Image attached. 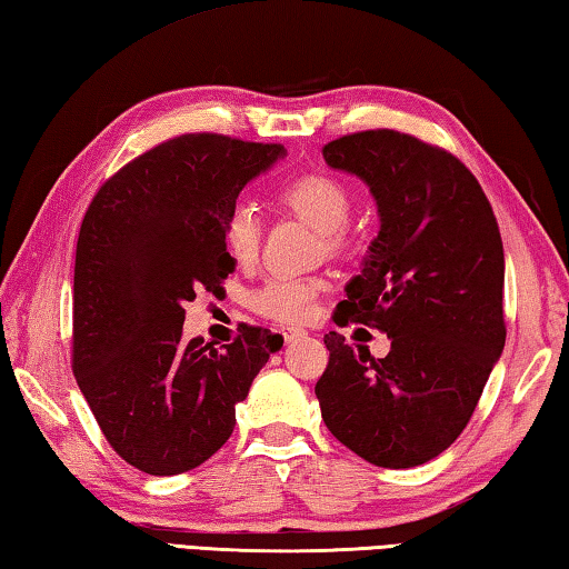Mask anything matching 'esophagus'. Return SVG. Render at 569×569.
Segmentation results:
<instances>
[{
    "label": "esophagus",
    "instance_id": "esophagus-1",
    "mask_svg": "<svg viewBox=\"0 0 569 569\" xmlns=\"http://www.w3.org/2000/svg\"><path fill=\"white\" fill-rule=\"evenodd\" d=\"M305 335H307L305 330H292V327H290V330H282V337H284V342H287V345H295V342H300Z\"/></svg>",
    "mask_w": 569,
    "mask_h": 569
}]
</instances>
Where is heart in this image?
<instances>
[{"mask_svg":"<svg viewBox=\"0 0 569 569\" xmlns=\"http://www.w3.org/2000/svg\"><path fill=\"white\" fill-rule=\"evenodd\" d=\"M284 207H290L305 219H310L315 227L325 232L327 247L337 252L347 244V222H350L355 197L342 179L327 172H310L287 184L282 189ZM222 237L239 264L254 262L262 244V219L257 214L252 202L239 199L224 217ZM322 290V282L315 277H292L274 274L264 279L257 290L249 295V305L267 320L297 325L305 322L312 315L315 297Z\"/></svg>","mask_w":569,"mask_h":569,"instance_id":"obj_1","label":"heart"}]
</instances>
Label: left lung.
Returning a JSON list of instances; mask_svg holds the SVG:
<instances>
[{
	"label": "left lung",
	"mask_w": 569,
	"mask_h": 569,
	"mask_svg": "<svg viewBox=\"0 0 569 569\" xmlns=\"http://www.w3.org/2000/svg\"><path fill=\"white\" fill-rule=\"evenodd\" d=\"M322 154L370 184L382 219L332 320L392 340L375 360L325 335L330 362L315 385L322 420L377 467L425 465L462 435L502 355L500 227L470 169L412 134L367 129L332 139Z\"/></svg>",
	"instance_id": "obj_1"
}]
</instances>
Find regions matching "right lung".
<instances>
[{
	"mask_svg": "<svg viewBox=\"0 0 569 569\" xmlns=\"http://www.w3.org/2000/svg\"><path fill=\"white\" fill-rule=\"evenodd\" d=\"M282 144L194 132L147 149L97 189L79 227L72 370L99 430L137 470L182 475L234 430V407L282 347L239 327L222 350L184 342V302L234 269L222 224Z\"/></svg>",
	"mask_w": 569,
	"mask_h": 569,
	"instance_id": "right-lung-1",
	"label": "right lung"
}]
</instances>
